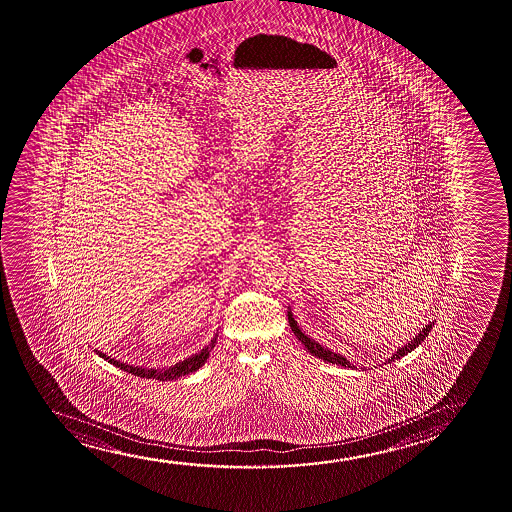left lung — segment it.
Returning a JSON list of instances; mask_svg holds the SVG:
<instances>
[{"label": "left lung", "mask_w": 512, "mask_h": 512, "mask_svg": "<svg viewBox=\"0 0 512 512\" xmlns=\"http://www.w3.org/2000/svg\"><path fill=\"white\" fill-rule=\"evenodd\" d=\"M288 321L289 326H291V332L295 333L296 339L302 342L303 346H305V349H307V351H309L312 356H316V358L326 361V363H332V365L356 368L354 365L349 363V360H347L346 356H342L340 353H333L332 349H328L326 346H321L317 340H314L312 337H310L309 333L303 332L302 326L298 324L295 316H293V312H291V307H288ZM430 330H432V323L426 324L425 328H423V330H419L418 335H416L414 339L409 340L407 344H404L402 347H398L395 353H393V356L384 361V365H386V363H391V361L400 360V358L405 356V354L412 353V351H414V349H416V347H418L421 342H425V339L428 337Z\"/></svg>", "instance_id": "1"}]
</instances>
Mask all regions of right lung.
Listing matches in <instances>:
<instances>
[{"instance_id":"add662e5","label":"right lung","mask_w":512,"mask_h":512,"mask_svg":"<svg viewBox=\"0 0 512 512\" xmlns=\"http://www.w3.org/2000/svg\"><path fill=\"white\" fill-rule=\"evenodd\" d=\"M216 337L210 340L209 346L203 347L200 353L193 354V356H189L186 360L179 361V363H175L172 367L168 368H147V367H137V365H128V363H124V361L116 360V358H110L105 353H101L96 349V354L103 358V360H107L110 365H114V367L121 368L124 372H128L131 375H137V377H144V379H158V381H173V379H179L182 375L193 374L196 372L198 368L205 365V361L209 358L210 351L214 349L216 346Z\"/></svg>"}]
</instances>
